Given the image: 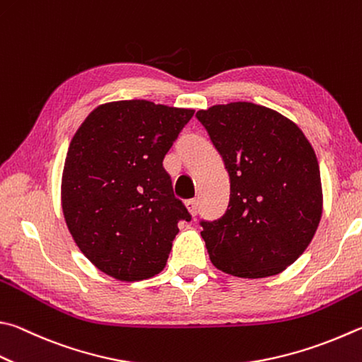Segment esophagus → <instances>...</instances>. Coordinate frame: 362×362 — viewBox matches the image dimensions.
Instances as JSON below:
<instances>
[{"label":"esophagus","instance_id":"obj_1","mask_svg":"<svg viewBox=\"0 0 362 362\" xmlns=\"http://www.w3.org/2000/svg\"><path fill=\"white\" fill-rule=\"evenodd\" d=\"M185 207L188 209V212L192 216H196V214H198V201L196 199H188L185 202Z\"/></svg>","mask_w":362,"mask_h":362}]
</instances>
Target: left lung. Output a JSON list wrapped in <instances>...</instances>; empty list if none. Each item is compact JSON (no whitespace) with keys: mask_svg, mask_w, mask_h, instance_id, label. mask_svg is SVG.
Wrapping results in <instances>:
<instances>
[{"mask_svg":"<svg viewBox=\"0 0 362 362\" xmlns=\"http://www.w3.org/2000/svg\"><path fill=\"white\" fill-rule=\"evenodd\" d=\"M228 170L226 214L202 221L212 264L240 279L284 272L305 252L323 214L317 155L290 118L238 101L198 110Z\"/></svg>","mask_w":362,"mask_h":362,"instance_id":"left-lung-1","label":"left lung"}]
</instances>
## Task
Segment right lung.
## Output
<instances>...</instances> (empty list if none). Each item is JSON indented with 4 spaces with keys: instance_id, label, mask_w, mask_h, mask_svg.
I'll list each match as a JSON object with an SVG mask.
<instances>
[{
    "instance_id": "obj_1",
    "label": "right lung",
    "mask_w": 362,
    "mask_h": 362,
    "mask_svg": "<svg viewBox=\"0 0 362 362\" xmlns=\"http://www.w3.org/2000/svg\"><path fill=\"white\" fill-rule=\"evenodd\" d=\"M193 109L147 100L98 106L76 131L62 175V209L91 264L122 281L166 266L177 223L189 220L163 168Z\"/></svg>"
}]
</instances>
